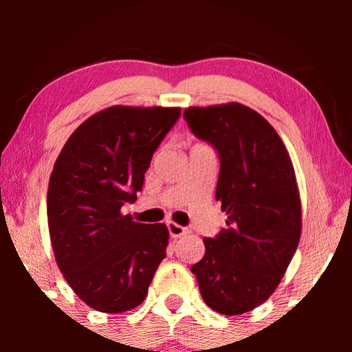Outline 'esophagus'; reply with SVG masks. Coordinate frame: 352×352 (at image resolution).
I'll return each mask as SVG.
<instances>
[{
	"label": "esophagus",
	"mask_w": 352,
	"mask_h": 352,
	"mask_svg": "<svg viewBox=\"0 0 352 352\" xmlns=\"http://www.w3.org/2000/svg\"><path fill=\"white\" fill-rule=\"evenodd\" d=\"M167 228H168V233H170L172 238H180L184 235H187V228H184L182 225H177L175 221H167Z\"/></svg>",
	"instance_id": "1"
}]
</instances>
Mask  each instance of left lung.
Listing matches in <instances>:
<instances>
[{"label": "left lung", "mask_w": 352, "mask_h": 352, "mask_svg": "<svg viewBox=\"0 0 352 352\" xmlns=\"http://www.w3.org/2000/svg\"><path fill=\"white\" fill-rule=\"evenodd\" d=\"M190 131L220 157L215 199L227 227L204 238L192 266L201 298L227 316L272 296L301 236V199L285 144L263 116L240 102L184 111Z\"/></svg>", "instance_id": "left-lung-1"}]
</instances>
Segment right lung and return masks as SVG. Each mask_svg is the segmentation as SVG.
Instances as JSON below:
<instances>
[{"instance_id":"add662e5","label":"right lung","mask_w":352,"mask_h":352,"mask_svg":"<svg viewBox=\"0 0 352 352\" xmlns=\"http://www.w3.org/2000/svg\"><path fill=\"white\" fill-rule=\"evenodd\" d=\"M180 107L112 106L96 112L64 144L47 188V227L60 273L102 313H125L145 300L165 258L168 230L122 215L135 201L153 152Z\"/></svg>"}]
</instances>
